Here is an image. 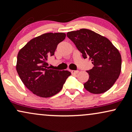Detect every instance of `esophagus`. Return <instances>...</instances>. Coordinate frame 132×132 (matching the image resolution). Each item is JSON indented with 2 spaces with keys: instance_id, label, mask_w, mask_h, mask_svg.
I'll return each mask as SVG.
<instances>
[{
  "instance_id": "34e87169",
  "label": "esophagus",
  "mask_w": 132,
  "mask_h": 132,
  "mask_svg": "<svg viewBox=\"0 0 132 132\" xmlns=\"http://www.w3.org/2000/svg\"><path fill=\"white\" fill-rule=\"evenodd\" d=\"M71 73L74 74V75H76V74H78L79 72V71H75V70H72L71 71Z\"/></svg>"
}]
</instances>
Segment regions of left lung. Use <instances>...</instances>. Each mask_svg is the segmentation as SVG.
I'll return each instance as SVG.
<instances>
[{"label": "left lung", "mask_w": 132, "mask_h": 132, "mask_svg": "<svg viewBox=\"0 0 132 132\" xmlns=\"http://www.w3.org/2000/svg\"><path fill=\"white\" fill-rule=\"evenodd\" d=\"M84 59L89 57L94 67L87 71L89 78L84 84L87 91L102 94L112 87L121 72L122 57L119 50L107 38L82 28L67 33Z\"/></svg>", "instance_id": "1"}]
</instances>
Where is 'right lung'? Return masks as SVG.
I'll list each match as a JSON object with an SVG mask.
<instances>
[{
    "instance_id": "add662e5",
    "label": "right lung",
    "mask_w": 132,
    "mask_h": 132,
    "mask_svg": "<svg viewBox=\"0 0 132 132\" xmlns=\"http://www.w3.org/2000/svg\"><path fill=\"white\" fill-rule=\"evenodd\" d=\"M65 38L64 33H45L28 42L18 53V75L24 85L37 96L46 98L56 94L71 75L68 71L50 69L47 62Z\"/></svg>"
}]
</instances>
